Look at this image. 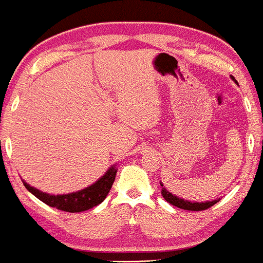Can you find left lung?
<instances>
[{
    "mask_svg": "<svg viewBox=\"0 0 263 263\" xmlns=\"http://www.w3.org/2000/svg\"><path fill=\"white\" fill-rule=\"evenodd\" d=\"M232 80L234 81L235 83L238 85L237 81L234 80V77L232 76ZM161 186H162V196L164 197V200H166L167 202H170V204L173 205V206H177L180 208V209H183V210H191V212H200V210H206L209 209L210 206H213L214 204H216V202L219 201L218 200H213V201H204V202H196V201H189V200H185V199H181V197L176 196V195H173L167 190L166 187L163 186V183L161 182Z\"/></svg>",
    "mask_w": 263,
    "mask_h": 263,
    "instance_id": "8db88e82",
    "label": "left lung"
}]
</instances>
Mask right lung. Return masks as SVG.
<instances>
[{"instance_id":"1","label":"right lung","mask_w":263,"mask_h":263,"mask_svg":"<svg viewBox=\"0 0 263 263\" xmlns=\"http://www.w3.org/2000/svg\"><path fill=\"white\" fill-rule=\"evenodd\" d=\"M116 172H118V164H112L105 172V175L101 176L95 183L82 189V190L63 195H51L47 194V192H43L37 190V189L32 187L24 180L23 183L28 189V191H30L35 197H37L40 201L45 202L49 206L55 208V209L62 210V212L81 213L92 209L93 206H97V205L101 204L106 199L114 181H115Z\"/></svg>"}]
</instances>
